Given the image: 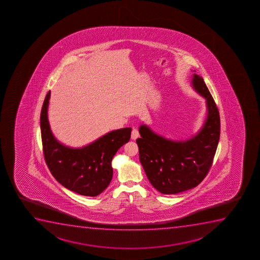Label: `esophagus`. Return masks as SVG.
<instances>
[{
    "label": "esophagus",
    "mask_w": 260,
    "mask_h": 260,
    "mask_svg": "<svg viewBox=\"0 0 260 260\" xmlns=\"http://www.w3.org/2000/svg\"><path fill=\"white\" fill-rule=\"evenodd\" d=\"M139 137H140V134H139V132H138V128H133L132 132V139H133V140H136V139L139 138Z\"/></svg>",
    "instance_id": "obj_1"
}]
</instances>
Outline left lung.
Listing matches in <instances>:
<instances>
[{"label":"left lung","mask_w":260,"mask_h":260,"mask_svg":"<svg viewBox=\"0 0 260 260\" xmlns=\"http://www.w3.org/2000/svg\"><path fill=\"white\" fill-rule=\"evenodd\" d=\"M196 90L206 99L207 119L199 134L185 142H173L141 125L137 139L139 158L148 179L162 194H177L199 185L213 162L220 136L217 104L204 80L194 75Z\"/></svg>","instance_id":"obj_1"}]
</instances>
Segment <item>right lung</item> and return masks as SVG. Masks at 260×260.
<instances>
[{
  "instance_id": "obj_1",
  "label": "right lung",
  "mask_w": 260,
  "mask_h": 260,
  "mask_svg": "<svg viewBox=\"0 0 260 260\" xmlns=\"http://www.w3.org/2000/svg\"><path fill=\"white\" fill-rule=\"evenodd\" d=\"M48 92L41 111L43 156L48 168L61 185L80 195L95 197L110 184L113 176L111 161L116 151L128 143L132 128L110 132L82 149H71L54 138L48 121Z\"/></svg>"
}]
</instances>
